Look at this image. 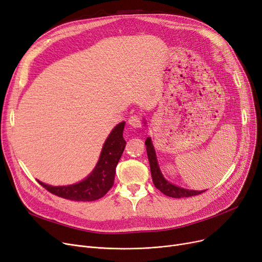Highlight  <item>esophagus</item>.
<instances>
[{
  "mask_svg": "<svg viewBox=\"0 0 262 262\" xmlns=\"http://www.w3.org/2000/svg\"><path fill=\"white\" fill-rule=\"evenodd\" d=\"M128 124L133 128H139L141 126V118L139 116H133L128 119Z\"/></svg>",
  "mask_w": 262,
  "mask_h": 262,
  "instance_id": "1",
  "label": "esophagus"
}]
</instances>
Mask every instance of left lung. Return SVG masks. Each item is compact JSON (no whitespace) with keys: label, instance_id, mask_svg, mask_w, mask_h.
Returning <instances> with one entry per match:
<instances>
[{"label":"left lung","instance_id":"1","mask_svg":"<svg viewBox=\"0 0 262 262\" xmlns=\"http://www.w3.org/2000/svg\"><path fill=\"white\" fill-rule=\"evenodd\" d=\"M145 145H146L147 157H149V163H150L153 183H154L155 187L161 190L164 195H166L168 197H172V198H184V197L196 196V195L202 194L203 191H206V190H191V189L182 188L180 186L173 185L172 183L168 182L163 177V174L161 172V169H159V166L157 164V158H156L154 146L152 144V141H151L150 137L146 138Z\"/></svg>","mask_w":262,"mask_h":262}]
</instances>
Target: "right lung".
Here are the masks:
<instances>
[{
  "label": "right lung",
  "mask_w": 262,
  "mask_h": 262,
  "mask_svg": "<svg viewBox=\"0 0 262 262\" xmlns=\"http://www.w3.org/2000/svg\"><path fill=\"white\" fill-rule=\"evenodd\" d=\"M124 126L125 122H121L109 134L94 170L83 181L66 186H51L37 182L51 194L68 200L84 202L104 197L115 182L116 168L126 144L123 138Z\"/></svg>",
  "instance_id": "add662e5"
}]
</instances>
